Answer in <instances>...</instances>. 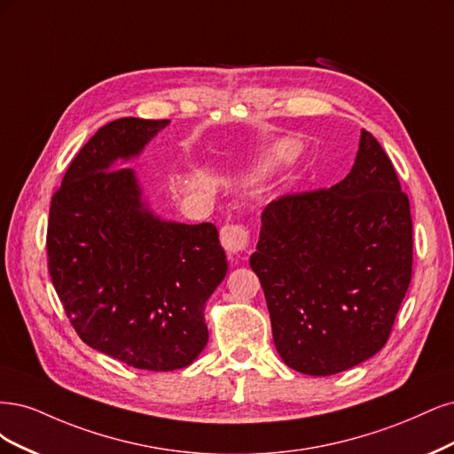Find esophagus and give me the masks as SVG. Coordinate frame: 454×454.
<instances>
[{
    "mask_svg": "<svg viewBox=\"0 0 454 454\" xmlns=\"http://www.w3.org/2000/svg\"><path fill=\"white\" fill-rule=\"evenodd\" d=\"M221 243L230 254L243 253L248 247V230L241 224H226L221 228Z\"/></svg>",
    "mask_w": 454,
    "mask_h": 454,
    "instance_id": "1",
    "label": "esophagus"
}]
</instances>
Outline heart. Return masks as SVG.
Segmentation results:
<instances>
[{"instance_id":"obj_1","label":"heart","mask_w":454,"mask_h":454,"mask_svg":"<svg viewBox=\"0 0 454 454\" xmlns=\"http://www.w3.org/2000/svg\"><path fill=\"white\" fill-rule=\"evenodd\" d=\"M294 153H296V149L292 147L290 143H283V145H279V147H275V151L271 153V156L268 160V166H279L294 156Z\"/></svg>"}]
</instances>
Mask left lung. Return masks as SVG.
Returning <instances> with one entry per match:
<instances>
[{
	"instance_id": "left-lung-1",
	"label": "left lung",
	"mask_w": 454,
	"mask_h": 454,
	"mask_svg": "<svg viewBox=\"0 0 454 454\" xmlns=\"http://www.w3.org/2000/svg\"><path fill=\"white\" fill-rule=\"evenodd\" d=\"M248 262L288 368L333 375L385 347L411 283L413 224L398 175L370 131L362 129L341 183L270 203Z\"/></svg>"
}]
</instances>
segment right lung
Segmentation results:
<instances>
[{"label":"right lung","mask_w":454,"mask_h":454,"mask_svg":"<svg viewBox=\"0 0 454 454\" xmlns=\"http://www.w3.org/2000/svg\"><path fill=\"white\" fill-rule=\"evenodd\" d=\"M169 121L126 116L99 128L51 201L47 254L79 338L131 368H186L207 345L203 307L228 271L211 223L162 221L131 168Z\"/></svg>","instance_id":"1"}]
</instances>
